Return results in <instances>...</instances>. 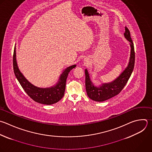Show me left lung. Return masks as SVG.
Here are the masks:
<instances>
[{"label":"left lung","mask_w":152,"mask_h":152,"mask_svg":"<svg viewBox=\"0 0 152 152\" xmlns=\"http://www.w3.org/2000/svg\"><path fill=\"white\" fill-rule=\"evenodd\" d=\"M125 37L130 42L131 54L128 66L122 74L113 81L102 84L99 87H95L90 79L87 69L85 70L86 89L90 99L97 102H103L118 94L124 88L128 82L134 69L135 64V52L134 44L131 38L130 32L126 27H125Z\"/></svg>","instance_id":"left-lung-1"}]
</instances>
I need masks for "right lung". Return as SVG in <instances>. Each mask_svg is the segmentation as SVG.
Listing matches in <instances>:
<instances>
[{"label": "right lung", "instance_id": "add662e5", "mask_svg": "<svg viewBox=\"0 0 152 152\" xmlns=\"http://www.w3.org/2000/svg\"><path fill=\"white\" fill-rule=\"evenodd\" d=\"M15 46L13 55V67L16 78L26 93L35 102L44 104H52L59 102L65 93L66 81L71 70L75 68L76 65L68 67L61 74L59 81L56 86L50 88H39L31 84L19 70L16 61Z\"/></svg>", "mask_w": 152, "mask_h": 152}]
</instances>
